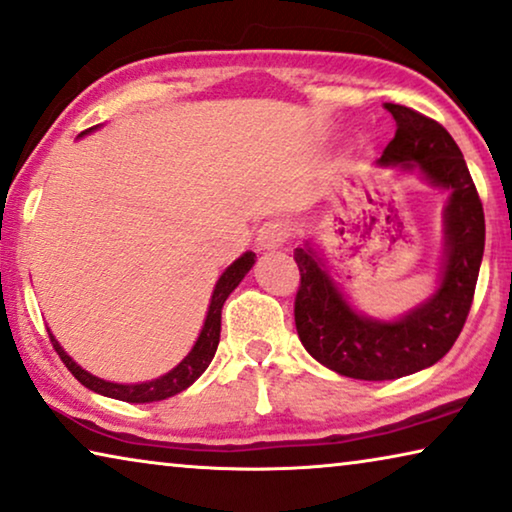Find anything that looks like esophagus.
<instances>
[{
  "mask_svg": "<svg viewBox=\"0 0 512 512\" xmlns=\"http://www.w3.org/2000/svg\"><path fill=\"white\" fill-rule=\"evenodd\" d=\"M288 235H291V231H288L284 221H265L256 233V244L261 251H270L281 247L288 240Z\"/></svg>",
  "mask_w": 512,
  "mask_h": 512,
  "instance_id": "obj_1",
  "label": "esophagus"
}]
</instances>
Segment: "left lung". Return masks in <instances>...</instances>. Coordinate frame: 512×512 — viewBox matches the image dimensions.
Instances as JSON below:
<instances>
[{"mask_svg":"<svg viewBox=\"0 0 512 512\" xmlns=\"http://www.w3.org/2000/svg\"><path fill=\"white\" fill-rule=\"evenodd\" d=\"M395 117V138L381 168L420 173L448 191L443 210V261L436 291L392 321L365 316L330 277L321 254L305 240L295 249L300 288L295 328L311 358L332 372L360 381H392L439 362L464 328L485 251V214L476 184L453 136L416 110L385 103Z\"/></svg>","mask_w":512,"mask_h":512,"instance_id":"left-lung-1","label":"left lung"}]
</instances>
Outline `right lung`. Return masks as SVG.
I'll return each mask as SVG.
<instances>
[{
  "label": "right lung",
  "mask_w": 512,
  "mask_h": 512,
  "mask_svg": "<svg viewBox=\"0 0 512 512\" xmlns=\"http://www.w3.org/2000/svg\"><path fill=\"white\" fill-rule=\"evenodd\" d=\"M94 129L96 127L87 129V131L80 133V136H85V133H90ZM254 263H256L254 251H244L238 261H233L231 265H228L224 274L219 277L217 284H214V291H212V298H210V307H207L203 330H201V335H198L194 348H191V351L184 355V360L180 362V365L170 369L168 374L159 376V379H152V381H145V383L103 381V379H99V376L85 372V369L80 367L78 362H73L71 355L64 351L62 344L57 342L53 332L48 330L50 332V342H53V348L57 351L59 358H62L64 365L69 367V372L76 376V379L83 383L85 388L99 392V395H103V397L120 399V402H131V404L161 402V399H168V397L177 395V392L187 390L189 385L205 372L207 365H210L214 353H217V346H219L221 309H224V302L228 300V295H231L235 288H238V284L244 279V274L254 268Z\"/></svg>",
  "instance_id": "obj_1"
}]
</instances>
